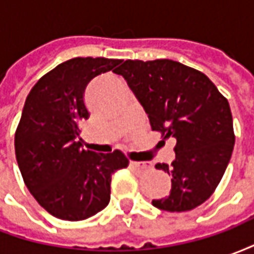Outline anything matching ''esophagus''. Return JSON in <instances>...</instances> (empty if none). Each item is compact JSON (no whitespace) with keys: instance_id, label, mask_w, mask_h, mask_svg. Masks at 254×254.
I'll return each instance as SVG.
<instances>
[{"instance_id":"1","label":"esophagus","mask_w":254,"mask_h":254,"mask_svg":"<svg viewBox=\"0 0 254 254\" xmlns=\"http://www.w3.org/2000/svg\"><path fill=\"white\" fill-rule=\"evenodd\" d=\"M130 166H132V167H136V169H138V170L141 171H145L148 170V169H151V165L147 163V162H130Z\"/></svg>"}]
</instances>
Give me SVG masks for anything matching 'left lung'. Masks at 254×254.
Returning <instances> with one entry per match:
<instances>
[{
    "label": "left lung",
    "mask_w": 254,
    "mask_h": 254,
    "mask_svg": "<svg viewBox=\"0 0 254 254\" xmlns=\"http://www.w3.org/2000/svg\"><path fill=\"white\" fill-rule=\"evenodd\" d=\"M114 73L127 80L152 130L177 140L171 165H155L171 176V190L152 200L154 207L169 212L198 207L219 185L234 148L227 99L204 73L171 60H127Z\"/></svg>",
    "instance_id": "1"
}]
</instances>
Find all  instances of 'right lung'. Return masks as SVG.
Instances as JSON below:
<instances>
[{
  "label": "right lung",
  "instance_id": "1",
  "mask_svg": "<svg viewBox=\"0 0 254 254\" xmlns=\"http://www.w3.org/2000/svg\"><path fill=\"white\" fill-rule=\"evenodd\" d=\"M121 60L72 58L46 73L25 99L14 134L16 159L25 185L47 212L84 220L107 207L111 176L127 167L121 151L96 154L81 148L78 122L89 117L85 88Z\"/></svg>",
  "mask_w": 254,
  "mask_h": 254
}]
</instances>
